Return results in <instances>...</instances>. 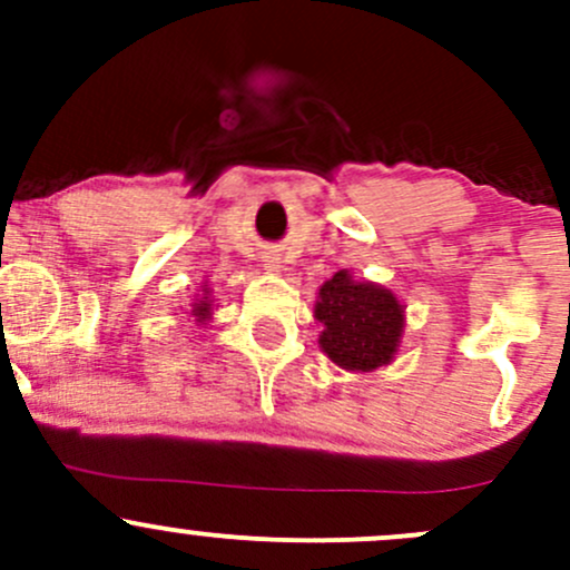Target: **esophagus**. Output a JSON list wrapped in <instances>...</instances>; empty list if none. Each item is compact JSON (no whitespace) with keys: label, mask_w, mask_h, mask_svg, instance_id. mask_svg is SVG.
<instances>
[{"label":"esophagus","mask_w":570,"mask_h":570,"mask_svg":"<svg viewBox=\"0 0 570 570\" xmlns=\"http://www.w3.org/2000/svg\"><path fill=\"white\" fill-rule=\"evenodd\" d=\"M269 267H278V264H269Z\"/></svg>","instance_id":"esophagus-1"}]
</instances>
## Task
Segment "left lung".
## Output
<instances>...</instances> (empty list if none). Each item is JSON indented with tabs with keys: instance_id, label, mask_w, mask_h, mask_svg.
<instances>
[{
	"instance_id": "obj_1",
	"label": "left lung",
	"mask_w": 570,
	"mask_h": 570,
	"mask_svg": "<svg viewBox=\"0 0 570 570\" xmlns=\"http://www.w3.org/2000/svg\"><path fill=\"white\" fill-rule=\"evenodd\" d=\"M314 317L322 322V353L350 372L392 364L405 331V312L394 292L355 281L350 269H338L320 286Z\"/></svg>"
}]
</instances>
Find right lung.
Segmentation results:
<instances>
[{
	"mask_svg": "<svg viewBox=\"0 0 570 570\" xmlns=\"http://www.w3.org/2000/svg\"><path fill=\"white\" fill-rule=\"evenodd\" d=\"M189 314H193L198 325H206V322L212 320V297H209V289H204V297H195V303H193V308H189Z\"/></svg>",
	"mask_w": 570,
	"mask_h": 570,
	"instance_id": "add662e5",
	"label": "right lung"
}]
</instances>
